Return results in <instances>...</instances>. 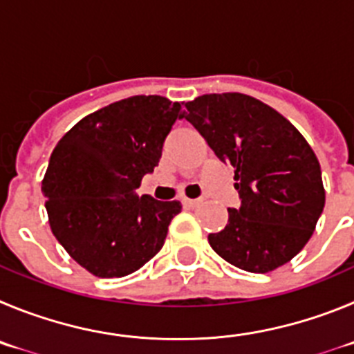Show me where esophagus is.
Listing matches in <instances>:
<instances>
[{"instance_id": "obj_1", "label": "esophagus", "mask_w": 354, "mask_h": 354, "mask_svg": "<svg viewBox=\"0 0 354 354\" xmlns=\"http://www.w3.org/2000/svg\"><path fill=\"white\" fill-rule=\"evenodd\" d=\"M185 206H189V208H194V206H197L201 203V199H189V197H185L183 201H181Z\"/></svg>"}]
</instances>
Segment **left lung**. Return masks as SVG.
<instances>
[{
  "label": "left lung",
  "instance_id": "obj_1",
  "mask_svg": "<svg viewBox=\"0 0 354 354\" xmlns=\"http://www.w3.org/2000/svg\"><path fill=\"white\" fill-rule=\"evenodd\" d=\"M192 123L222 162L234 167L240 208H229L209 245L250 273L289 263L310 240L324 208L321 165L296 127L243 93L201 95L185 104Z\"/></svg>",
  "mask_w": 354,
  "mask_h": 354
}]
</instances>
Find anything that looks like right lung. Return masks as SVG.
Masks as SVG:
<instances>
[{"mask_svg":"<svg viewBox=\"0 0 354 354\" xmlns=\"http://www.w3.org/2000/svg\"><path fill=\"white\" fill-rule=\"evenodd\" d=\"M181 114L178 102L136 95L84 116L53 149L42 180L50 231L91 275H130L164 245L180 201L138 189Z\"/></svg>","mask_w":354,"mask_h":354,"instance_id":"add662e5","label":"right lung"}]
</instances>
